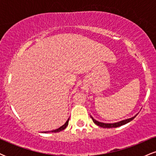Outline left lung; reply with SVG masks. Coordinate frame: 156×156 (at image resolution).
Masks as SVG:
<instances>
[{
  "mask_svg": "<svg viewBox=\"0 0 156 156\" xmlns=\"http://www.w3.org/2000/svg\"><path fill=\"white\" fill-rule=\"evenodd\" d=\"M136 115H137V114H136ZM136 115H135L134 117H131V118H129V119H124V120H122V121L117 122H114V123L101 122L95 120V119H94V118L92 117V116H91V118L92 119V120H93V122H94V124L98 125V126L101 127V128H117V127L121 126V125L127 124V123H128L129 122L133 120V119L136 117Z\"/></svg>",
  "mask_w": 156,
  "mask_h": 156,
  "instance_id": "obj_1",
  "label": "left lung"
}]
</instances>
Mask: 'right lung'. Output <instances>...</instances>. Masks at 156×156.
I'll return each instance as SVG.
<instances>
[{"label":"right lung","mask_w":156,"mask_h":156,"mask_svg":"<svg viewBox=\"0 0 156 156\" xmlns=\"http://www.w3.org/2000/svg\"><path fill=\"white\" fill-rule=\"evenodd\" d=\"M68 122H69V119H67V121L64 124L62 125V127H60V128H58V129H55V130H51V131H45L44 132V133H49V132H52V133H57V132H60L62 131V130H63L65 129L66 128H67V126L68 125Z\"/></svg>","instance_id":"obj_1"}]
</instances>
